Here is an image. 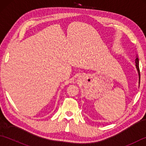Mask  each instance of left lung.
I'll list each match as a JSON object with an SVG mask.
<instances>
[{"label": "left lung", "mask_w": 146, "mask_h": 146, "mask_svg": "<svg viewBox=\"0 0 146 146\" xmlns=\"http://www.w3.org/2000/svg\"><path fill=\"white\" fill-rule=\"evenodd\" d=\"M135 66L136 68H137V71H138V74H139V84H140V79H141V75H140V70H139V59L137 58V56H136V59H135Z\"/></svg>", "instance_id": "obj_1"}]
</instances>
